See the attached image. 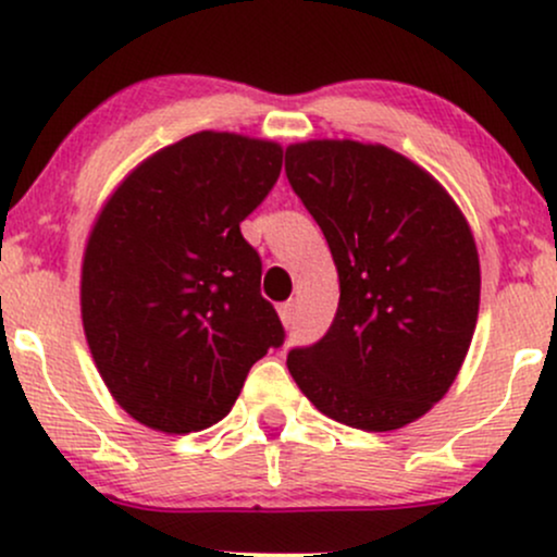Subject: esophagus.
I'll return each mask as SVG.
<instances>
[{"mask_svg":"<svg viewBox=\"0 0 557 557\" xmlns=\"http://www.w3.org/2000/svg\"><path fill=\"white\" fill-rule=\"evenodd\" d=\"M277 314H280V319H283L285 327H290L293 319H296V304H293V300H287V304H280Z\"/></svg>","mask_w":557,"mask_h":557,"instance_id":"esophagus-1","label":"esophagus"}]
</instances>
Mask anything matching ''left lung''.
<instances>
[{
	"mask_svg": "<svg viewBox=\"0 0 557 557\" xmlns=\"http://www.w3.org/2000/svg\"><path fill=\"white\" fill-rule=\"evenodd\" d=\"M285 172L341 283L332 327L290 350V376L324 417L400 430L445 398L469 354L482 290L474 233L437 177L382 144H290Z\"/></svg>",
	"mask_w": 557,
	"mask_h": 557,
	"instance_id": "left-lung-1",
	"label": "left lung"
}]
</instances>
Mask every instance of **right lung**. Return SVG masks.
Returning <instances> with one entry per match:
<instances>
[{
  "mask_svg": "<svg viewBox=\"0 0 557 557\" xmlns=\"http://www.w3.org/2000/svg\"><path fill=\"white\" fill-rule=\"evenodd\" d=\"M283 170L277 140L201 131L136 164L96 214L81 264L88 350L117 406L164 434L207 430L283 345L240 222Z\"/></svg>",
  "mask_w": 557,
  "mask_h": 557,
  "instance_id": "right-lung-1",
  "label": "right lung"
}]
</instances>
